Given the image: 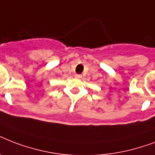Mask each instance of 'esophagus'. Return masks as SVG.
I'll list each match as a JSON object with an SVG mask.
<instances>
[{"instance_id":"esophagus-1","label":"esophagus","mask_w":155,"mask_h":155,"mask_svg":"<svg viewBox=\"0 0 155 155\" xmlns=\"http://www.w3.org/2000/svg\"><path fill=\"white\" fill-rule=\"evenodd\" d=\"M75 77L78 78V79H80V78L82 77V75H80V74H76V75H75Z\"/></svg>"}]
</instances>
